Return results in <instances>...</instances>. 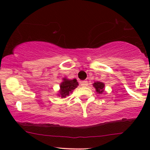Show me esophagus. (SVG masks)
<instances>
[{"mask_svg": "<svg viewBox=\"0 0 150 150\" xmlns=\"http://www.w3.org/2000/svg\"><path fill=\"white\" fill-rule=\"evenodd\" d=\"M80 85L82 87H87L88 85V82L87 80H83V81H81L80 82Z\"/></svg>", "mask_w": 150, "mask_h": 150, "instance_id": "34e87169", "label": "esophagus"}]
</instances>
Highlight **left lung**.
I'll use <instances>...</instances> for the list:
<instances>
[{"mask_svg": "<svg viewBox=\"0 0 150 150\" xmlns=\"http://www.w3.org/2000/svg\"><path fill=\"white\" fill-rule=\"evenodd\" d=\"M93 87L96 89V92L99 94H102L104 92L105 85L104 82H95L92 84Z\"/></svg>", "mask_w": 150, "mask_h": 150, "instance_id": "1", "label": "left lung"}]
</instances>
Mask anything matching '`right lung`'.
Instances as JSON below:
<instances>
[{
    "label": "right lung",
    "instance_id": "obj_1",
    "mask_svg": "<svg viewBox=\"0 0 150 150\" xmlns=\"http://www.w3.org/2000/svg\"><path fill=\"white\" fill-rule=\"evenodd\" d=\"M78 82L76 79L69 80L66 77H63V82L60 85V89L58 91V96L61 98H65L67 96H69L70 93L78 86Z\"/></svg>",
    "mask_w": 150,
    "mask_h": 150
}]
</instances>
